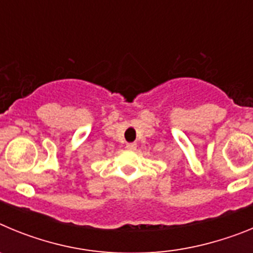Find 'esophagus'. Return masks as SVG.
<instances>
[{
	"instance_id": "esophagus-1",
	"label": "esophagus",
	"mask_w": 253,
	"mask_h": 253,
	"mask_svg": "<svg viewBox=\"0 0 253 253\" xmlns=\"http://www.w3.org/2000/svg\"><path fill=\"white\" fill-rule=\"evenodd\" d=\"M126 148H128L129 151H135V148H137V143H128V144H126Z\"/></svg>"
}]
</instances>
